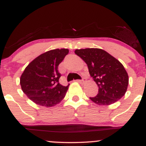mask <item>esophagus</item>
<instances>
[{"mask_svg": "<svg viewBox=\"0 0 146 146\" xmlns=\"http://www.w3.org/2000/svg\"><path fill=\"white\" fill-rule=\"evenodd\" d=\"M86 81V79L84 78L82 79V80H78V82H80V83H81V84H84Z\"/></svg>", "mask_w": 146, "mask_h": 146, "instance_id": "34e87169", "label": "esophagus"}]
</instances>
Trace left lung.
<instances>
[{
    "instance_id": "8db88e82",
    "label": "left lung",
    "mask_w": 146,
    "mask_h": 146,
    "mask_svg": "<svg viewBox=\"0 0 146 146\" xmlns=\"http://www.w3.org/2000/svg\"><path fill=\"white\" fill-rule=\"evenodd\" d=\"M75 53L86 63L90 75L98 86V95L90 98L91 101L108 106L125 95L128 75L119 60L100 48L76 49Z\"/></svg>"
}]
</instances>
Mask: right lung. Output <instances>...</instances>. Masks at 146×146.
I'll return each instance as SVG.
<instances>
[{"instance_id":"add662e5","label":"right lung","mask_w":146,"mask_h":146,"mask_svg":"<svg viewBox=\"0 0 146 146\" xmlns=\"http://www.w3.org/2000/svg\"><path fill=\"white\" fill-rule=\"evenodd\" d=\"M68 53L66 48H57L37 57L25 68L21 77L24 93L36 104L51 107L59 104L66 95L68 86L59 83L61 74L58 65Z\"/></svg>"}]
</instances>
